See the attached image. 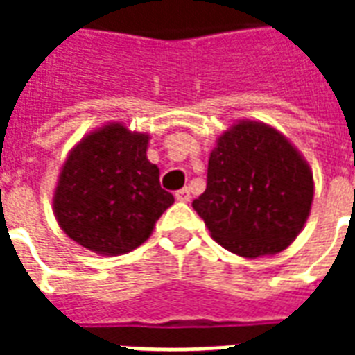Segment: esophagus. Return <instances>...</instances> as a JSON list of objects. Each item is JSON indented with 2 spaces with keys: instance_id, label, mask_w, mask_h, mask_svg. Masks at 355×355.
<instances>
[{
  "instance_id": "esophagus-1",
  "label": "esophagus",
  "mask_w": 355,
  "mask_h": 355,
  "mask_svg": "<svg viewBox=\"0 0 355 355\" xmlns=\"http://www.w3.org/2000/svg\"><path fill=\"white\" fill-rule=\"evenodd\" d=\"M175 198H177L178 201H190L192 196H190V190H188V188H182V190H178V192L175 193Z\"/></svg>"
}]
</instances>
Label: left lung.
I'll use <instances>...</instances> for the list:
<instances>
[{"label":"left lung","mask_w":355,"mask_h":355,"mask_svg":"<svg viewBox=\"0 0 355 355\" xmlns=\"http://www.w3.org/2000/svg\"><path fill=\"white\" fill-rule=\"evenodd\" d=\"M310 163L282 131L239 119L209 155L207 188L192 207L230 253L259 259L285 251L310 216Z\"/></svg>","instance_id":"1"}]
</instances>
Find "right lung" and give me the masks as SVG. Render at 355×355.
Here are the masks:
<instances>
[{"instance_id": "obj_1", "label": "right lung", "mask_w": 355, "mask_h": 355, "mask_svg": "<svg viewBox=\"0 0 355 355\" xmlns=\"http://www.w3.org/2000/svg\"><path fill=\"white\" fill-rule=\"evenodd\" d=\"M148 142V132L108 121L70 150L53 192V213L78 245L102 257L129 253L175 203L146 157Z\"/></svg>"}]
</instances>
